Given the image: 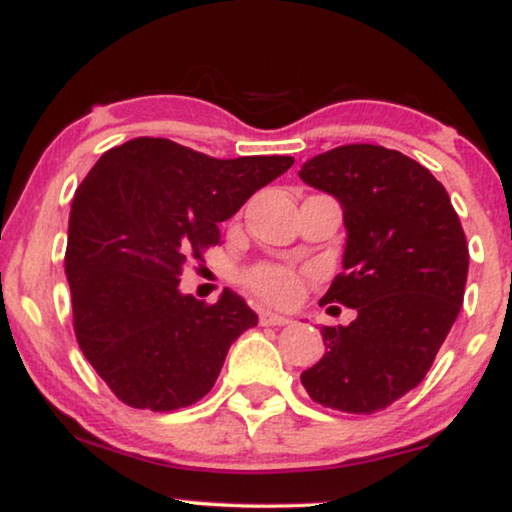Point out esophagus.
<instances>
[{"label":"esophagus","mask_w":512,"mask_h":512,"mask_svg":"<svg viewBox=\"0 0 512 512\" xmlns=\"http://www.w3.org/2000/svg\"><path fill=\"white\" fill-rule=\"evenodd\" d=\"M260 323L262 325H290L292 318L290 316H281V313H274L269 309L260 311Z\"/></svg>","instance_id":"34e87169"}]
</instances>
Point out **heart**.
Wrapping results in <instances>:
<instances>
[{
    "label": "heart",
    "mask_w": 512,
    "mask_h": 512,
    "mask_svg": "<svg viewBox=\"0 0 512 512\" xmlns=\"http://www.w3.org/2000/svg\"><path fill=\"white\" fill-rule=\"evenodd\" d=\"M248 283L257 295L274 304H290L299 295V288H302L295 271L285 267H271V264L250 271Z\"/></svg>",
    "instance_id": "heart-1"
}]
</instances>
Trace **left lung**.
Returning <instances> with one entry per match:
<instances>
[{
  "label": "left lung",
  "mask_w": 512,
  "mask_h": 512,
  "mask_svg": "<svg viewBox=\"0 0 512 512\" xmlns=\"http://www.w3.org/2000/svg\"><path fill=\"white\" fill-rule=\"evenodd\" d=\"M299 177L342 206V274L320 304L356 309L323 327L325 353L302 372L318 405L384 410L424 381L463 304L468 245L445 187L410 156L344 145L313 156Z\"/></svg>",
  "instance_id": "8db88e82"
}]
</instances>
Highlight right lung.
<instances>
[{
  "mask_svg": "<svg viewBox=\"0 0 512 512\" xmlns=\"http://www.w3.org/2000/svg\"><path fill=\"white\" fill-rule=\"evenodd\" d=\"M292 156H213L135 138L98 159L72 199L65 274L74 332L119 400L170 412L201 400L257 313L224 290L206 306L180 274L220 243V222L283 175Z\"/></svg>",
  "mask_w": 512,
  "mask_h": 512,
  "instance_id": "1",
  "label": "right lung"
}]
</instances>
